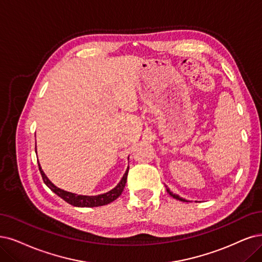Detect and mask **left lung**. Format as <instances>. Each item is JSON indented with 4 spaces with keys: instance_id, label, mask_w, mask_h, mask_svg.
Listing matches in <instances>:
<instances>
[{
    "instance_id": "1",
    "label": "left lung",
    "mask_w": 262,
    "mask_h": 262,
    "mask_svg": "<svg viewBox=\"0 0 262 262\" xmlns=\"http://www.w3.org/2000/svg\"><path fill=\"white\" fill-rule=\"evenodd\" d=\"M167 192L169 193V195H170V196H172L173 199H176V200H179V201H183V202H188V201H186L185 199H181L180 196H178V195H176V194H173V193H172V192H170V191H169V189H167Z\"/></svg>"
}]
</instances>
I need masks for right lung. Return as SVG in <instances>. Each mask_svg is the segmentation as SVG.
I'll return each mask as SVG.
<instances>
[{"instance_id":"obj_1","label":"right lung","mask_w":262,"mask_h":262,"mask_svg":"<svg viewBox=\"0 0 262 262\" xmlns=\"http://www.w3.org/2000/svg\"><path fill=\"white\" fill-rule=\"evenodd\" d=\"M38 169L41 171L44 183L48 188H50L53 192H55L58 196H60L67 203H69V204L77 207H97V206L106 205L109 204V203L113 202L122 194L124 187L126 185V180H127V175H128V168H127V170H126V172L124 173L122 180L114 189L104 193V194L96 195V196H86V195H77V194H74V193L67 192L64 190L57 188L55 185H53L51 180L45 176V173L42 170L40 164H38Z\"/></svg>"}]
</instances>
